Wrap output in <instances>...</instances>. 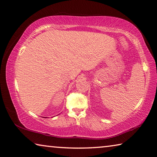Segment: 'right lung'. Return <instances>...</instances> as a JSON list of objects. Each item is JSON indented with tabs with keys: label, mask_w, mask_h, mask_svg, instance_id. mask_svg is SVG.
Wrapping results in <instances>:
<instances>
[{
	"label": "right lung",
	"mask_w": 157,
	"mask_h": 157,
	"mask_svg": "<svg viewBox=\"0 0 157 157\" xmlns=\"http://www.w3.org/2000/svg\"><path fill=\"white\" fill-rule=\"evenodd\" d=\"M45 118H46V117H45Z\"/></svg>",
	"instance_id": "add662e5"
}]
</instances>
